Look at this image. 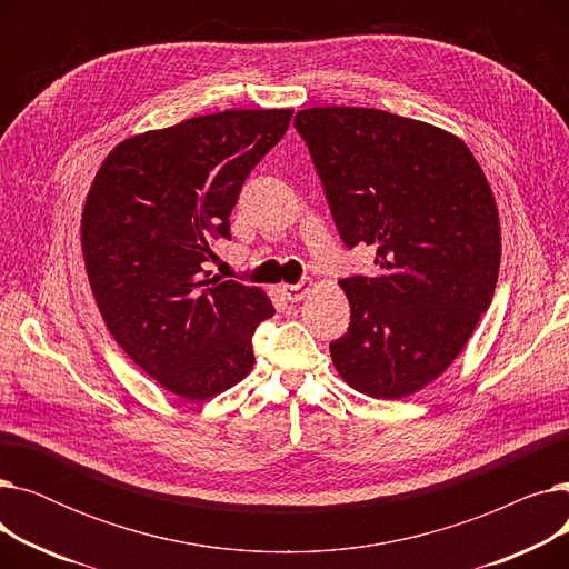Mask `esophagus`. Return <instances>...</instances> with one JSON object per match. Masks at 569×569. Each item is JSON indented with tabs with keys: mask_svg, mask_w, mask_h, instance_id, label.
Listing matches in <instances>:
<instances>
[{
	"mask_svg": "<svg viewBox=\"0 0 569 569\" xmlns=\"http://www.w3.org/2000/svg\"><path fill=\"white\" fill-rule=\"evenodd\" d=\"M313 288V281H300V283H283L281 286V292L288 302H302L305 297L311 292Z\"/></svg>",
	"mask_w": 569,
	"mask_h": 569,
	"instance_id": "obj_1",
	"label": "esophagus"
}]
</instances>
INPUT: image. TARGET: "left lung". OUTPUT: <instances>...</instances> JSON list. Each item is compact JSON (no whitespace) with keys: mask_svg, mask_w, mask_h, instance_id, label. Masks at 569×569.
<instances>
[{"mask_svg":"<svg viewBox=\"0 0 569 569\" xmlns=\"http://www.w3.org/2000/svg\"><path fill=\"white\" fill-rule=\"evenodd\" d=\"M348 249L373 277L341 279L348 332L330 343L352 390L403 399L450 367L489 309L500 219L468 144L420 119L325 106L295 114Z\"/></svg>","mask_w":569,"mask_h":569,"instance_id":"8db88e82","label":"left lung"}]
</instances>
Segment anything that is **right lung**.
Masks as SVG:
<instances>
[{
  "instance_id": "obj_1",
  "label": "right lung",
  "mask_w": 569,
  "mask_h": 569,
  "mask_svg": "<svg viewBox=\"0 0 569 569\" xmlns=\"http://www.w3.org/2000/svg\"><path fill=\"white\" fill-rule=\"evenodd\" d=\"M292 110H223L119 142L87 193L80 242L114 341L168 392L207 401L253 369L264 290L204 272L256 163Z\"/></svg>"
}]
</instances>
